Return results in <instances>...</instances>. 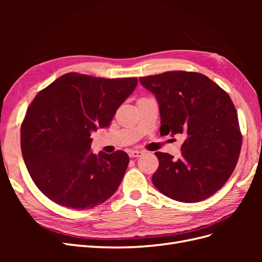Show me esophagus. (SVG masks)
<instances>
[{
	"label": "esophagus",
	"mask_w": 262,
	"mask_h": 262,
	"mask_svg": "<svg viewBox=\"0 0 262 262\" xmlns=\"http://www.w3.org/2000/svg\"><path fill=\"white\" fill-rule=\"evenodd\" d=\"M143 154H144V153L142 152V150H137V149L130 150V152H129V156H130V157H141Z\"/></svg>",
	"instance_id": "1"
}]
</instances>
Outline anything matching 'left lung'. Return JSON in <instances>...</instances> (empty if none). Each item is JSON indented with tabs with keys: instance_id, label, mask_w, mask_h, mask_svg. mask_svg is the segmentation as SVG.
<instances>
[{
	"instance_id": "1",
	"label": "left lung",
	"mask_w": 262,
	"mask_h": 262,
	"mask_svg": "<svg viewBox=\"0 0 262 262\" xmlns=\"http://www.w3.org/2000/svg\"><path fill=\"white\" fill-rule=\"evenodd\" d=\"M155 95L161 134H182L181 155L156 152L160 162L152 177L158 191L186 203L208 199L224 186L238 161L242 133L228 94L208 76L170 71L140 77Z\"/></svg>"
}]
</instances>
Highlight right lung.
Wrapping results in <instances>:
<instances>
[{
    "mask_svg": "<svg viewBox=\"0 0 262 262\" xmlns=\"http://www.w3.org/2000/svg\"><path fill=\"white\" fill-rule=\"evenodd\" d=\"M138 78L67 73L37 94L20 126L24 162L37 188L57 204L93 209L120 186L129 156L91 150V134L107 128Z\"/></svg>",
    "mask_w": 262,
    "mask_h": 262,
    "instance_id": "right-lung-1",
    "label": "right lung"
}]
</instances>
